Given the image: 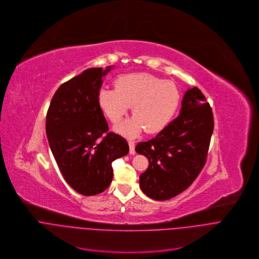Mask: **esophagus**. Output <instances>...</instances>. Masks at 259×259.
I'll list each match as a JSON object with an SVG mask.
<instances>
[{"label": "esophagus", "mask_w": 259, "mask_h": 259, "mask_svg": "<svg viewBox=\"0 0 259 259\" xmlns=\"http://www.w3.org/2000/svg\"><path fill=\"white\" fill-rule=\"evenodd\" d=\"M128 146H130V153L131 154H135L136 153V150H135V142L134 141H128Z\"/></svg>", "instance_id": "34e87169"}]
</instances>
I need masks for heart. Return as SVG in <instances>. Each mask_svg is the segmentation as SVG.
Here are the masks:
<instances>
[{
	"label": "heart",
	"instance_id": "1",
	"mask_svg": "<svg viewBox=\"0 0 259 259\" xmlns=\"http://www.w3.org/2000/svg\"><path fill=\"white\" fill-rule=\"evenodd\" d=\"M180 91L176 83L146 72L119 75L114 89L102 88L98 104L113 123L122 119L133 105L135 116L117 126L130 137L146 131L155 134L162 131L174 117L180 104Z\"/></svg>",
	"mask_w": 259,
	"mask_h": 259
}]
</instances>
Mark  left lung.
I'll use <instances>...</instances> for the list:
<instances>
[{
  "mask_svg": "<svg viewBox=\"0 0 259 259\" xmlns=\"http://www.w3.org/2000/svg\"><path fill=\"white\" fill-rule=\"evenodd\" d=\"M213 114L202 92L189 89L180 115L156 137L137 145L149 160L141 190L154 200H168L188 189L205 165L213 133Z\"/></svg>",
  "mask_w": 259,
  "mask_h": 259,
  "instance_id": "1",
  "label": "left lung"
}]
</instances>
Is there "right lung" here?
<instances>
[{"mask_svg": "<svg viewBox=\"0 0 259 259\" xmlns=\"http://www.w3.org/2000/svg\"><path fill=\"white\" fill-rule=\"evenodd\" d=\"M111 68H90L62 83L47 112L46 133L57 165L68 185L84 196L109 187L112 162L130 150L122 137L108 132L98 104L102 77Z\"/></svg>", "mask_w": 259, "mask_h": 259, "instance_id": "obj_1", "label": "right lung"}]
</instances>
